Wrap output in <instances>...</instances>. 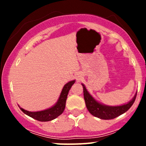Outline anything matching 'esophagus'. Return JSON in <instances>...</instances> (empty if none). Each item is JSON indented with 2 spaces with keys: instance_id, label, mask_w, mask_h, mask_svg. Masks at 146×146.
I'll use <instances>...</instances> for the list:
<instances>
[{
  "instance_id": "1",
  "label": "esophagus",
  "mask_w": 146,
  "mask_h": 146,
  "mask_svg": "<svg viewBox=\"0 0 146 146\" xmlns=\"http://www.w3.org/2000/svg\"><path fill=\"white\" fill-rule=\"evenodd\" d=\"M76 79L78 80H80V79H81V75H78V76H76Z\"/></svg>"
}]
</instances>
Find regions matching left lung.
I'll use <instances>...</instances> for the list:
<instances>
[{
	"instance_id": "8db88e82",
	"label": "left lung",
	"mask_w": 146,
	"mask_h": 146,
	"mask_svg": "<svg viewBox=\"0 0 146 146\" xmlns=\"http://www.w3.org/2000/svg\"><path fill=\"white\" fill-rule=\"evenodd\" d=\"M82 85L83 86L84 98L87 109L92 115L101 119H112L125 113L132 106L136 98L137 93L128 103L114 106H108L97 101L87 90L85 85L84 84H82Z\"/></svg>"
}]
</instances>
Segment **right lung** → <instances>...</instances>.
<instances>
[{
  "instance_id": "1",
  "label": "right lung",
  "mask_w": 146,
  "mask_h": 146,
  "mask_svg": "<svg viewBox=\"0 0 146 146\" xmlns=\"http://www.w3.org/2000/svg\"><path fill=\"white\" fill-rule=\"evenodd\" d=\"M75 82V80H72V81L68 82L66 83L63 87L61 93H60V97L58 98V101L54 105L52 106L51 107L40 111L31 112L28 111L23 109V108L20 107L21 110L24 113L25 115L32 117L34 119L38 120L40 121H48L54 119L60 116L64 110L65 106H66V101L67 98V95L68 91L71 89V86H73V84Z\"/></svg>"
}]
</instances>
